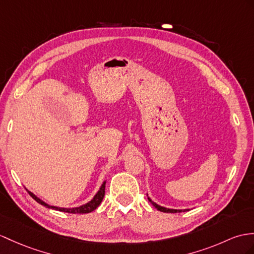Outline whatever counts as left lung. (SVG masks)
Instances as JSON below:
<instances>
[{"label": "left lung", "instance_id": "1", "mask_svg": "<svg viewBox=\"0 0 254 254\" xmlns=\"http://www.w3.org/2000/svg\"><path fill=\"white\" fill-rule=\"evenodd\" d=\"M148 200H150L152 203H153V206L155 207L157 210H159V211H162V212H170V213H177V212H184L185 210H177V209H168V208H165V207H162V206H159V205H157V203H155L154 201H152L151 200V198L150 197H148Z\"/></svg>", "mask_w": 254, "mask_h": 254}]
</instances>
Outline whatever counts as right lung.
Masks as SVG:
<instances>
[{
  "instance_id": "obj_1",
  "label": "right lung",
  "mask_w": 254,
  "mask_h": 254,
  "mask_svg": "<svg viewBox=\"0 0 254 254\" xmlns=\"http://www.w3.org/2000/svg\"><path fill=\"white\" fill-rule=\"evenodd\" d=\"M104 191H106V182H103V184L101 185L100 190H98V193L95 195L94 198H92L89 202L85 203V205L83 206H79V207H76V208H58V207H54V206H49L47 205L46 202H44L43 200H41L40 198H38L33 193H31V191L28 190V193L30 194V196L32 197V198L38 201L39 203H41V205L45 206L46 208H51V209H55V210H59V211H63V212H67V213H89L91 211H94V210L100 205L103 197H104Z\"/></svg>"
}]
</instances>
